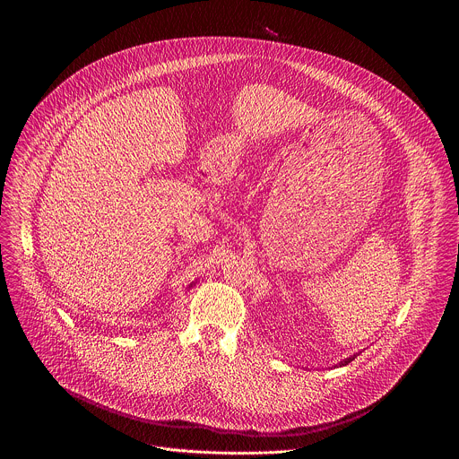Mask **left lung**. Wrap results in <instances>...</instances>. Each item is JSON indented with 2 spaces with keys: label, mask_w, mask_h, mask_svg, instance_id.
Instances as JSON below:
<instances>
[{
  "label": "left lung",
  "mask_w": 459,
  "mask_h": 459,
  "mask_svg": "<svg viewBox=\"0 0 459 459\" xmlns=\"http://www.w3.org/2000/svg\"><path fill=\"white\" fill-rule=\"evenodd\" d=\"M356 356H358V354H354V356H352V358H347V359H343V361H340V365H349V363H351V361H352V359H354V358H356Z\"/></svg>",
  "instance_id": "left-lung-1"
}]
</instances>
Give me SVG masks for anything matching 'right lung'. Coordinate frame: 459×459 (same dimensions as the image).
I'll use <instances>...</instances> for the list:
<instances>
[{
  "instance_id": "right-lung-1",
  "label": "right lung",
  "mask_w": 459,
  "mask_h": 459,
  "mask_svg": "<svg viewBox=\"0 0 459 459\" xmlns=\"http://www.w3.org/2000/svg\"><path fill=\"white\" fill-rule=\"evenodd\" d=\"M190 287H192V285H190Z\"/></svg>"
}]
</instances>
